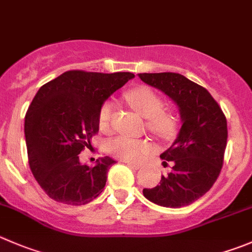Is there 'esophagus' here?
<instances>
[{"label": "esophagus", "instance_id": "34e87169", "mask_svg": "<svg viewBox=\"0 0 252 252\" xmlns=\"http://www.w3.org/2000/svg\"><path fill=\"white\" fill-rule=\"evenodd\" d=\"M129 166H131L133 168H135V170H139V168L141 167V163H138V162H128Z\"/></svg>", "mask_w": 252, "mask_h": 252}]
</instances>
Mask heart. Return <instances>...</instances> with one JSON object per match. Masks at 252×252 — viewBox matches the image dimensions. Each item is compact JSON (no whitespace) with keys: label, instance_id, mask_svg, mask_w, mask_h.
I'll use <instances>...</instances> for the list:
<instances>
[{"label":"heart","instance_id":"obj_1","mask_svg":"<svg viewBox=\"0 0 252 252\" xmlns=\"http://www.w3.org/2000/svg\"><path fill=\"white\" fill-rule=\"evenodd\" d=\"M129 104L144 118H148L146 126L154 134L163 139L171 138L177 128L176 117L170 112L162 111L163 102L151 89L145 86L136 87L126 94ZM113 104L104 102L99 109V128L107 131L111 128ZM108 153L114 158L126 161H138L153 150V145L146 139H133L130 136L119 135L109 140Z\"/></svg>","mask_w":252,"mask_h":252}]
</instances>
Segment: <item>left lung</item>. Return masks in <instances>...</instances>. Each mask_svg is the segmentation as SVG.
<instances>
[{
	"mask_svg": "<svg viewBox=\"0 0 252 252\" xmlns=\"http://www.w3.org/2000/svg\"><path fill=\"white\" fill-rule=\"evenodd\" d=\"M141 81L167 94L178 107L181 126L172 145L160 155L172 171L160 185L144 188L145 198L166 208L189 206L212 188L220 173L228 139L223 111L204 87L176 72L139 74Z\"/></svg>",
	"mask_w": 252,
	"mask_h": 252,
	"instance_id": "obj_1",
	"label": "left lung"
}]
</instances>
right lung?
Masks as SVG:
<instances>
[{
    "instance_id": "right-lung-1",
    "label": "right lung",
    "mask_w": 252,
    "mask_h": 252,
    "mask_svg": "<svg viewBox=\"0 0 252 252\" xmlns=\"http://www.w3.org/2000/svg\"><path fill=\"white\" fill-rule=\"evenodd\" d=\"M131 72L66 71L43 85L24 121L29 167L51 199L84 206L103 191L107 172L116 161L104 156L94 167L82 165L79 154L91 148L98 133L103 102L131 80Z\"/></svg>"
}]
</instances>
